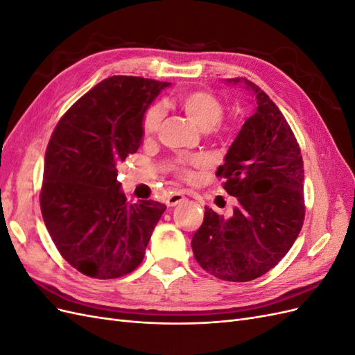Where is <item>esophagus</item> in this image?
<instances>
[{
  "label": "esophagus",
  "instance_id": "esophagus-1",
  "mask_svg": "<svg viewBox=\"0 0 355 355\" xmlns=\"http://www.w3.org/2000/svg\"><path fill=\"white\" fill-rule=\"evenodd\" d=\"M187 200V197L182 194V192H175V194H171L167 200H166V204L168 207H175V206H178V204H180V202H184Z\"/></svg>",
  "mask_w": 355,
  "mask_h": 355
}]
</instances>
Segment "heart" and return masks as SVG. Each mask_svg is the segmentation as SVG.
I'll return each mask as SVG.
<instances>
[{
    "label": "heart",
    "instance_id": "b5f03b06",
    "mask_svg": "<svg viewBox=\"0 0 355 355\" xmlns=\"http://www.w3.org/2000/svg\"><path fill=\"white\" fill-rule=\"evenodd\" d=\"M176 102L187 114L189 120L194 123L200 130L209 132L214 125H218L223 116V105L218 96L207 90H192L180 93ZM163 120V110L159 105H153L145 111L142 116V135L145 141L155 137L159 130V124ZM204 164L202 157H194L184 159L176 166V175L182 179H192L191 167H200Z\"/></svg>",
    "mask_w": 355,
    "mask_h": 355
}]
</instances>
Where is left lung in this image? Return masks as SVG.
Returning a JSON list of instances; mask_svg holds the SVG:
<instances>
[{
	"mask_svg": "<svg viewBox=\"0 0 355 355\" xmlns=\"http://www.w3.org/2000/svg\"><path fill=\"white\" fill-rule=\"evenodd\" d=\"M243 84L256 101L216 176L237 200L230 218L206 207L191 245L198 265L225 282L244 283L280 262L302 230L304 161L292 128L256 84Z\"/></svg>",
	"mask_w": 355,
	"mask_h": 355,
	"instance_id": "1",
	"label": "left lung"
}]
</instances>
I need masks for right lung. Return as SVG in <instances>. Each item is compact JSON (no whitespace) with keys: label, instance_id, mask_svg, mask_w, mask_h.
<instances>
[{"label":"right lung","instance_id":"obj_1","mask_svg":"<svg viewBox=\"0 0 355 355\" xmlns=\"http://www.w3.org/2000/svg\"><path fill=\"white\" fill-rule=\"evenodd\" d=\"M170 83L114 75L75 102L47 145L40 194L50 237L81 274L112 280L141 265L166 206L128 204L116 164L142 144V116Z\"/></svg>","mask_w":355,"mask_h":355}]
</instances>
